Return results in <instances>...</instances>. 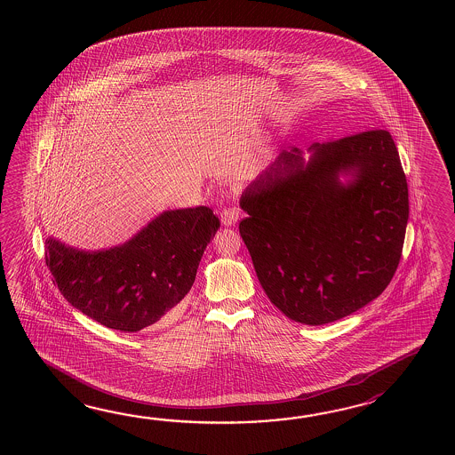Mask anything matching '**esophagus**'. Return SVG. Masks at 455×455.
Wrapping results in <instances>:
<instances>
[{"label": "esophagus", "mask_w": 455, "mask_h": 455, "mask_svg": "<svg viewBox=\"0 0 455 455\" xmlns=\"http://www.w3.org/2000/svg\"><path fill=\"white\" fill-rule=\"evenodd\" d=\"M241 210L237 206L224 208L223 212H221V223L224 226H232V224H235L241 220Z\"/></svg>", "instance_id": "1"}]
</instances>
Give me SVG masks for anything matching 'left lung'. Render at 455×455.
<instances>
[{
	"label": "left lung",
	"mask_w": 455,
	"mask_h": 455,
	"mask_svg": "<svg viewBox=\"0 0 455 455\" xmlns=\"http://www.w3.org/2000/svg\"><path fill=\"white\" fill-rule=\"evenodd\" d=\"M310 149L307 164L298 148L281 151L247 188L239 232L271 304L294 322L323 325L364 307L394 278L408 185L386 130ZM339 172L354 182L339 185Z\"/></svg>",
	"instance_id": "8db88e82"
}]
</instances>
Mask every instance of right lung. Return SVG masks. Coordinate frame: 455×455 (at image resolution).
I'll return each instance as SVG.
<instances>
[{
	"label": "right lung",
	"mask_w": 455,
	"mask_h": 455,
	"mask_svg": "<svg viewBox=\"0 0 455 455\" xmlns=\"http://www.w3.org/2000/svg\"><path fill=\"white\" fill-rule=\"evenodd\" d=\"M218 228L206 206L165 212L110 251H77L49 239L45 263L71 306L108 329L138 331L174 314Z\"/></svg>",
	"instance_id": "add662e5"
}]
</instances>
